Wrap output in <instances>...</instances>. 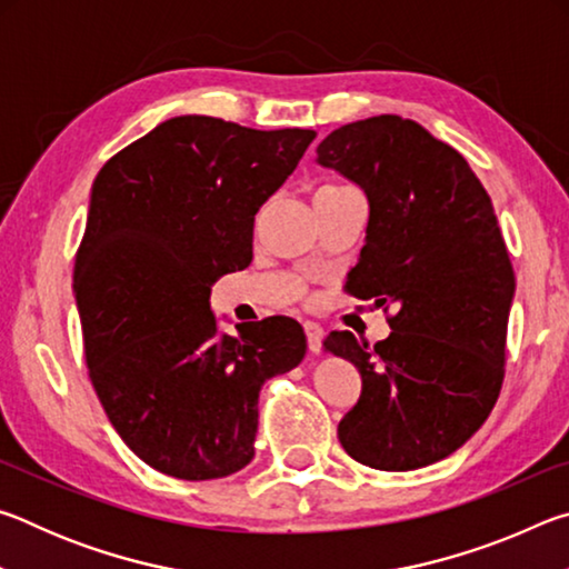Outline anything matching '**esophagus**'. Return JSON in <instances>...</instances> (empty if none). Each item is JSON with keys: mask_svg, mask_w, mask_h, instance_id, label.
I'll list each match as a JSON object with an SVG mask.
<instances>
[{"mask_svg": "<svg viewBox=\"0 0 569 569\" xmlns=\"http://www.w3.org/2000/svg\"><path fill=\"white\" fill-rule=\"evenodd\" d=\"M303 331H306L308 351L319 353V351H321V341H323V329H321V326L313 323V321H306V323H303Z\"/></svg>", "mask_w": 569, "mask_h": 569, "instance_id": "obj_1", "label": "esophagus"}]
</instances>
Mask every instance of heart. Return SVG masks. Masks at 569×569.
I'll return each mask as SVG.
<instances>
[{"instance_id":"heart-1","label":"heart","mask_w":569,"mask_h":569,"mask_svg":"<svg viewBox=\"0 0 569 569\" xmlns=\"http://www.w3.org/2000/svg\"><path fill=\"white\" fill-rule=\"evenodd\" d=\"M331 188H346V186H323L321 190H331Z\"/></svg>"}]
</instances>
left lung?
Segmentation results:
<instances>
[{"label":"left lung","mask_w":569,"mask_h":569,"mask_svg":"<svg viewBox=\"0 0 569 569\" xmlns=\"http://www.w3.org/2000/svg\"><path fill=\"white\" fill-rule=\"evenodd\" d=\"M316 156L369 198L346 293L383 313L397 306L373 346L326 336V351L361 373L339 441L373 469L435 465L485 423L505 381L515 271L492 198L455 148L399 114L343 124Z\"/></svg>","instance_id":"1"}]
</instances>
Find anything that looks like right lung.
<instances>
[{"mask_svg":"<svg viewBox=\"0 0 569 569\" xmlns=\"http://www.w3.org/2000/svg\"><path fill=\"white\" fill-rule=\"evenodd\" d=\"M313 130L206 114L160 122L92 186L74 256L84 363L120 439L168 477H228L256 455L258 391L303 359L288 316L218 336L210 286L253 258V223Z\"/></svg>","mask_w":569,"mask_h":569,"instance_id":"add662e5","label":"right lung"}]
</instances>
